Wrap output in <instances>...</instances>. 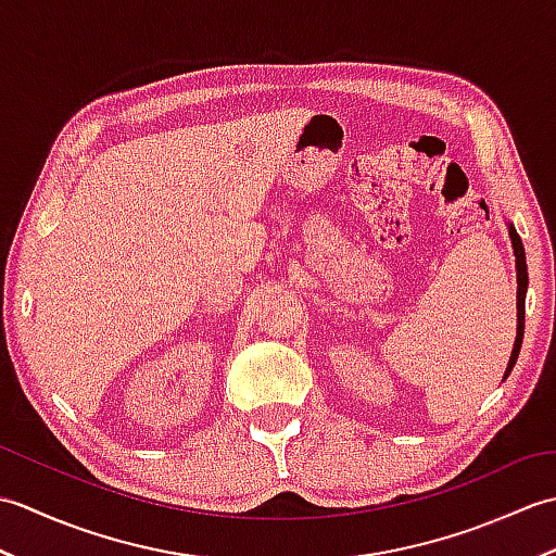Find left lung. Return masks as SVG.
<instances>
[{
	"label": "left lung",
	"instance_id": "obj_1",
	"mask_svg": "<svg viewBox=\"0 0 556 556\" xmlns=\"http://www.w3.org/2000/svg\"><path fill=\"white\" fill-rule=\"evenodd\" d=\"M509 236H511V243H514V253H516V277H518V329H516V344L511 351V358H509V368H506V375L509 377L511 368L516 365L518 358V351H521L523 344V329H526V291H528V267H526V251H523V243H521V236L516 233L514 227H509Z\"/></svg>",
	"mask_w": 556,
	"mask_h": 556
}]
</instances>
